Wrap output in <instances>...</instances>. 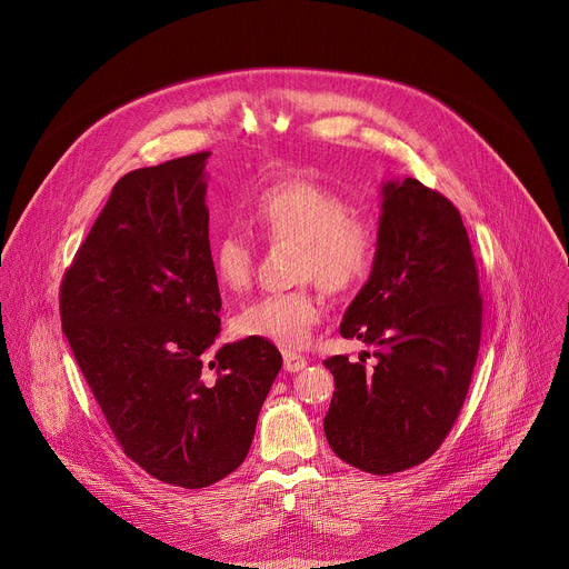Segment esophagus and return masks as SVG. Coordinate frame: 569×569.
<instances>
[{
  "mask_svg": "<svg viewBox=\"0 0 569 569\" xmlns=\"http://www.w3.org/2000/svg\"><path fill=\"white\" fill-rule=\"evenodd\" d=\"M303 367H306V358H303V356H299V353H295V351H286V353H283V369H286V371L297 373V371H301Z\"/></svg>",
  "mask_w": 569,
  "mask_h": 569,
  "instance_id": "1",
  "label": "esophagus"
}]
</instances>
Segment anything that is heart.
<instances>
[{"label": "heart", "mask_w": 569, "mask_h": 569, "mask_svg": "<svg viewBox=\"0 0 569 569\" xmlns=\"http://www.w3.org/2000/svg\"><path fill=\"white\" fill-rule=\"evenodd\" d=\"M250 222L268 240L299 246L297 281H317L331 295H349L373 272L376 227L353 213L349 202L327 184L299 176L279 178L252 200ZM211 270L222 290H246L254 274L252 242L238 231L220 233L211 246ZM321 317V297L310 288H297L248 303L231 327L240 338L299 349Z\"/></svg>", "instance_id": "heart-1"}]
</instances>
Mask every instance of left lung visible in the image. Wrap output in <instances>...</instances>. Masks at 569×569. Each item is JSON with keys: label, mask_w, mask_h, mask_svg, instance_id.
Returning a JSON list of instances; mask_svg holds the SVG:
<instances>
[{"label": "left lung", "mask_w": 569, "mask_h": 569, "mask_svg": "<svg viewBox=\"0 0 569 569\" xmlns=\"http://www.w3.org/2000/svg\"><path fill=\"white\" fill-rule=\"evenodd\" d=\"M378 257L349 303L342 338L373 349V367L323 360L336 391L323 432L333 452L373 475L423 463L466 400L481 338L470 240L455 204L415 178L380 184Z\"/></svg>", "instance_id": "1"}]
</instances>
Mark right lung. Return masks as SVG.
<instances>
[{"mask_svg": "<svg viewBox=\"0 0 569 569\" xmlns=\"http://www.w3.org/2000/svg\"><path fill=\"white\" fill-rule=\"evenodd\" d=\"M209 154L123 176L60 288L62 333L123 452L182 489L248 457L283 362L266 340L213 349Z\"/></svg>", "mask_w": 569, "mask_h": 569, "instance_id": "right-lung-1", "label": "right lung"}]
</instances>
